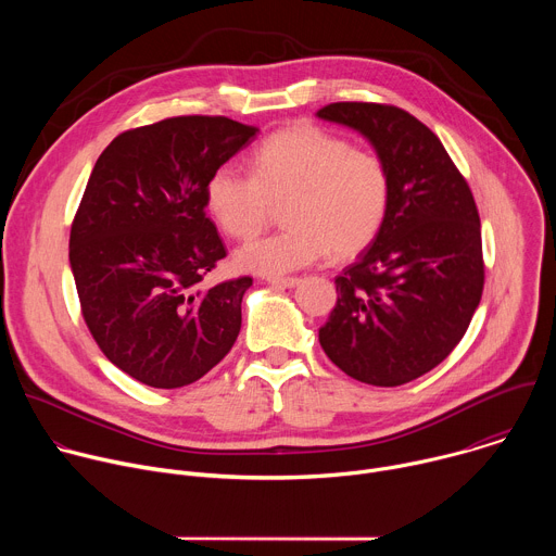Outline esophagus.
Segmentation results:
<instances>
[{"label": "esophagus", "instance_id": "1", "mask_svg": "<svg viewBox=\"0 0 556 556\" xmlns=\"http://www.w3.org/2000/svg\"><path fill=\"white\" fill-rule=\"evenodd\" d=\"M268 283L273 288H294L299 283V277H270Z\"/></svg>", "mask_w": 556, "mask_h": 556}]
</instances>
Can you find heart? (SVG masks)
<instances>
[{"label":"heart","mask_w":556,"mask_h":556,"mask_svg":"<svg viewBox=\"0 0 556 556\" xmlns=\"http://www.w3.org/2000/svg\"><path fill=\"white\" fill-rule=\"evenodd\" d=\"M286 206L290 228L247 242L235 253L240 268L257 275H288L337 255H356L382 228L391 200V176L382 157L354 149L345 138L314 125H294L264 140L251 174L217 167L204 187V202L224 232L244 240Z\"/></svg>","instance_id":"1"}]
</instances>
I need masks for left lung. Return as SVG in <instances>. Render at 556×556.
Returning a JSON list of instances; mask_svg holds the SVG:
<instances>
[{
    "mask_svg": "<svg viewBox=\"0 0 556 556\" xmlns=\"http://www.w3.org/2000/svg\"><path fill=\"white\" fill-rule=\"evenodd\" d=\"M316 116L367 138L391 176L382 228L334 279L339 296L319 343L348 376L399 387L440 365L480 305L478 206L440 138L409 112L332 103Z\"/></svg>",
    "mask_w": 556,
    "mask_h": 556,
    "instance_id": "1",
    "label": "left lung"
}]
</instances>
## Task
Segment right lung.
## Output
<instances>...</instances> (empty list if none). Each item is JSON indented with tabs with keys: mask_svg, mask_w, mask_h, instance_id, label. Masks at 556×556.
I'll return each instance as SVG.
<instances>
[{
	"mask_svg": "<svg viewBox=\"0 0 556 556\" xmlns=\"http://www.w3.org/2000/svg\"><path fill=\"white\" fill-rule=\"evenodd\" d=\"M257 131L226 116H176L116 136L92 169L70 268L101 352L142 384L195 382L240 334L253 279L204 286L226 257L204 187Z\"/></svg>",
	"mask_w": 556,
	"mask_h": 556,
	"instance_id": "obj_1",
	"label": "right lung"
}]
</instances>
